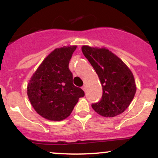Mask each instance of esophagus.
<instances>
[{
    "mask_svg": "<svg viewBox=\"0 0 158 158\" xmlns=\"http://www.w3.org/2000/svg\"><path fill=\"white\" fill-rule=\"evenodd\" d=\"M86 89H87V87H86V85H84V86L82 87V90H84V91L85 92V91H86Z\"/></svg>",
    "mask_w": 158,
    "mask_h": 158,
    "instance_id": "1",
    "label": "esophagus"
}]
</instances>
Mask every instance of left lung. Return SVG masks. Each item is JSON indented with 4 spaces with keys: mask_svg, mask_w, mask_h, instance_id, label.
<instances>
[{
    "mask_svg": "<svg viewBox=\"0 0 158 158\" xmlns=\"http://www.w3.org/2000/svg\"><path fill=\"white\" fill-rule=\"evenodd\" d=\"M81 51L93 66L102 86V97L92 108L99 115L113 117L128 108L137 86L133 73L117 56L106 48L83 45Z\"/></svg>",
    "mask_w": 158,
    "mask_h": 158,
    "instance_id": "8db88e82",
    "label": "left lung"
}]
</instances>
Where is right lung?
Wrapping results in <instances>:
<instances>
[{
  "instance_id": "1",
  "label": "right lung",
  "mask_w": 158,
  "mask_h": 158,
  "mask_svg": "<svg viewBox=\"0 0 158 158\" xmlns=\"http://www.w3.org/2000/svg\"><path fill=\"white\" fill-rule=\"evenodd\" d=\"M77 45L56 48L43 60L27 84V93L35 110L44 118L61 121L73 111L80 97L81 88L73 84L69 61Z\"/></svg>"
}]
</instances>
